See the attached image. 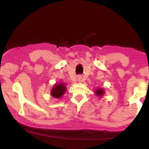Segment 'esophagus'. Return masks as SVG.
<instances>
[{"label":"esophagus","instance_id":"34e87169","mask_svg":"<svg viewBox=\"0 0 149 149\" xmlns=\"http://www.w3.org/2000/svg\"><path fill=\"white\" fill-rule=\"evenodd\" d=\"M77 79V81H79V82H81L82 81H83V79H82V77L81 76V75H78Z\"/></svg>","mask_w":149,"mask_h":149}]
</instances>
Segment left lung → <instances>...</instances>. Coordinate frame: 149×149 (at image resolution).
Instances as JSON below:
<instances>
[{
	"label": "left lung",
	"mask_w": 149,
	"mask_h": 149,
	"mask_svg": "<svg viewBox=\"0 0 149 149\" xmlns=\"http://www.w3.org/2000/svg\"><path fill=\"white\" fill-rule=\"evenodd\" d=\"M104 93V91L103 89H97L95 90V94L96 95L99 96V97H101Z\"/></svg>",
	"instance_id": "obj_1"
}]
</instances>
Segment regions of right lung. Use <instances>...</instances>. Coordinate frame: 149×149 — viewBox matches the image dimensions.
<instances>
[{
  "label": "right lung",
  "mask_w": 149,
  "mask_h": 149,
  "mask_svg": "<svg viewBox=\"0 0 149 149\" xmlns=\"http://www.w3.org/2000/svg\"><path fill=\"white\" fill-rule=\"evenodd\" d=\"M66 91V87L64 83H60L58 84H55L54 87H52L50 92V94L52 97L56 98V99H58L64 95V93Z\"/></svg>",
  "instance_id": "obj_1"
}]
</instances>
